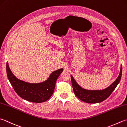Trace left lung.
Instances as JSON below:
<instances>
[{
  "mask_svg": "<svg viewBox=\"0 0 127 127\" xmlns=\"http://www.w3.org/2000/svg\"><path fill=\"white\" fill-rule=\"evenodd\" d=\"M122 73V66L121 65L120 74L116 80L108 88L101 90H89L82 88L78 85L73 76L71 75V84L74 93L77 97L85 102L89 103L101 102L107 98L116 89L120 82Z\"/></svg>",
  "mask_w": 127,
  "mask_h": 127,
  "instance_id": "8db88e82",
  "label": "left lung"
}]
</instances>
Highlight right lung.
<instances>
[{
	"label": "right lung",
	"mask_w": 127,
	"mask_h": 127,
	"mask_svg": "<svg viewBox=\"0 0 127 127\" xmlns=\"http://www.w3.org/2000/svg\"><path fill=\"white\" fill-rule=\"evenodd\" d=\"M63 71V68L58 69L52 72L46 81L32 84L16 78L10 69L8 63H6L7 76L14 90L20 97L32 102H43L51 97L54 92L57 79Z\"/></svg>",
	"instance_id": "1"
}]
</instances>
